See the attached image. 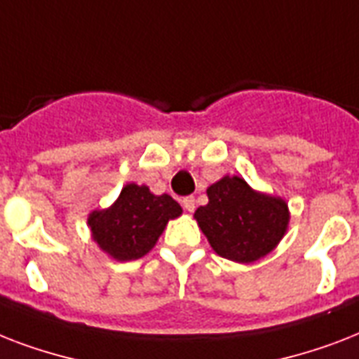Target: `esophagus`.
I'll return each instance as SVG.
<instances>
[{"label": "esophagus", "instance_id": "34e87169", "mask_svg": "<svg viewBox=\"0 0 359 359\" xmlns=\"http://www.w3.org/2000/svg\"><path fill=\"white\" fill-rule=\"evenodd\" d=\"M182 207H184V210H188V212H194V210H196V199H194V197H184V199H182Z\"/></svg>", "mask_w": 359, "mask_h": 359}]
</instances>
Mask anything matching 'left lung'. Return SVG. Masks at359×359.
<instances>
[{"mask_svg": "<svg viewBox=\"0 0 359 359\" xmlns=\"http://www.w3.org/2000/svg\"><path fill=\"white\" fill-rule=\"evenodd\" d=\"M207 196L208 203L194 218L219 257L255 262L287 233L290 216L285 199L255 191L242 177L225 175L208 186Z\"/></svg>", "mask_w": 359, "mask_h": 359, "instance_id": "1", "label": "left lung"}]
</instances>
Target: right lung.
I'll return each mask as SVG.
<instances>
[{"mask_svg": "<svg viewBox=\"0 0 359 359\" xmlns=\"http://www.w3.org/2000/svg\"><path fill=\"white\" fill-rule=\"evenodd\" d=\"M182 208L173 197L154 196L147 186L130 182L117 201L87 218L93 240L115 261H135L154 248L169 219L179 218Z\"/></svg>", "mask_w": 359, "mask_h": 359, "instance_id": "right-lung-1", "label": "right lung"}]
</instances>
